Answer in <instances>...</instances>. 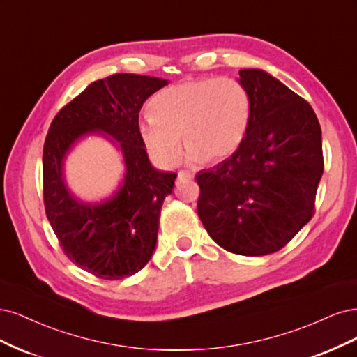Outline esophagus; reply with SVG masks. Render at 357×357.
Listing matches in <instances>:
<instances>
[{"label": "esophagus", "instance_id": "34e87169", "mask_svg": "<svg viewBox=\"0 0 357 357\" xmlns=\"http://www.w3.org/2000/svg\"><path fill=\"white\" fill-rule=\"evenodd\" d=\"M192 179V175L190 174V172H183L181 170L178 174V182H182V181H191Z\"/></svg>", "mask_w": 357, "mask_h": 357}]
</instances>
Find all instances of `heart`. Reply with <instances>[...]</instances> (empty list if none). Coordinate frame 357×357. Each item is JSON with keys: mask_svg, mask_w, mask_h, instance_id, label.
Returning a JSON list of instances; mask_svg holds the SVG:
<instances>
[{"mask_svg": "<svg viewBox=\"0 0 357 357\" xmlns=\"http://www.w3.org/2000/svg\"><path fill=\"white\" fill-rule=\"evenodd\" d=\"M252 103L236 78H195L165 87L149 102V114L137 123L148 155L162 167L179 163L183 144L187 162L224 160L243 144Z\"/></svg>", "mask_w": 357, "mask_h": 357, "instance_id": "1", "label": "heart"}]
</instances>
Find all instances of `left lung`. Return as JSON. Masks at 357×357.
Instances as JSON below:
<instances>
[{"instance_id": "8db88e82", "label": "left lung", "mask_w": 357, "mask_h": 357, "mask_svg": "<svg viewBox=\"0 0 357 357\" xmlns=\"http://www.w3.org/2000/svg\"><path fill=\"white\" fill-rule=\"evenodd\" d=\"M252 112L243 144L200 170L197 213L228 252L262 257L312 220L324 175L321 130L310 103L262 70H240Z\"/></svg>"}]
</instances>
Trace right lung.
I'll use <instances>...</instances> for the list:
<instances>
[{
    "label": "right lung",
    "mask_w": 357,
    "mask_h": 357,
    "mask_svg": "<svg viewBox=\"0 0 357 357\" xmlns=\"http://www.w3.org/2000/svg\"><path fill=\"white\" fill-rule=\"evenodd\" d=\"M169 82L116 74L91 83L50 124L43 149L45 215L59 243L79 268L120 280L151 259L160 211L176 174L155 169L137 133L144 102ZM90 134L108 139L122 153L125 174L118 190L100 202H86L67 187L64 162Z\"/></svg>",
    "instance_id": "add662e5"
}]
</instances>
